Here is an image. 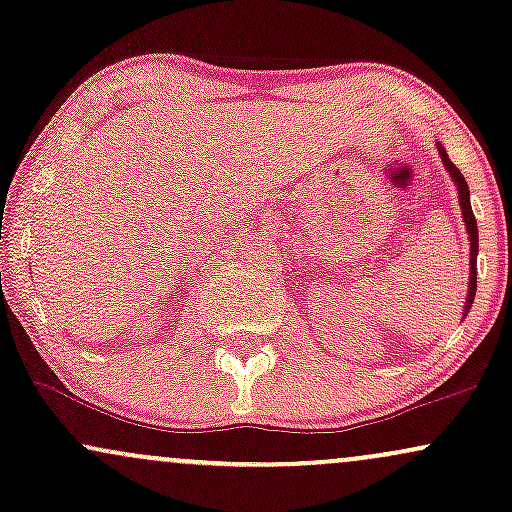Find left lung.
Wrapping results in <instances>:
<instances>
[{"label":"left lung","mask_w":512,"mask_h":512,"mask_svg":"<svg viewBox=\"0 0 512 512\" xmlns=\"http://www.w3.org/2000/svg\"><path fill=\"white\" fill-rule=\"evenodd\" d=\"M438 154H440V161H443V166L448 168L450 178L455 180L457 185V195H460V209H462V219H464V226H467V236H469V291H467V303H464V313H469V308H472L474 303V296H477V252H479V228H477V219H474V211H472V204H469V187H467V180L462 178L460 168L455 166V163L450 161L448 151L443 149V146L438 144Z\"/></svg>","instance_id":"obj_1"}]
</instances>
